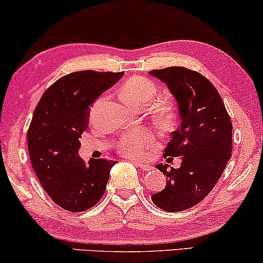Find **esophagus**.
Returning a JSON list of instances; mask_svg holds the SVG:
<instances>
[{"instance_id":"1","label":"esophagus","mask_w":263,"mask_h":263,"mask_svg":"<svg viewBox=\"0 0 263 263\" xmlns=\"http://www.w3.org/2000/svg\"><path fill=\"white\" fill-rule=\"evenodd\" d=\"M135 164L138 165V166L141 168L142 171H151L152 170V166H151L149 164H146V163H142V161H135Z\"/></svg>"}]
</instances>
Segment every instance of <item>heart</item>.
I'll list each match as a JSON object with an SVG mask.
<instances>
[{
    "label": "heart",
    "mask_w": 263,
    "mask_h": 263,
    "mask_svg": "<svg viewBox=\"0 0 263 263\" xmlns=\"http://www.w3.org/2000/svg\"><path fill=\"white\" fill-rule=\"evenodd\" d=\"M157 95V88L152 81L141 77H134L125 82L121 89L122 99L132 106L146 105ZM156 120L160 123H166L171 120L172 112L168 105H161L156 110ZM152 134L143 128H136L127 133L118 142V148L124 156L140 157L152 142Z\"/></svg>",
    "instance_id": "1"
}]
</instances>
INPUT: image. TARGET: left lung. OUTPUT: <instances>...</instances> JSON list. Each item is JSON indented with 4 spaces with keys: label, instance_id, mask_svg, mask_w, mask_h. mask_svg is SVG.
Returning a JSON list of instances; mask_svg holds the SVG:
<instances>
[{
    "label": "left lung",
    "instance_id": "1",
    "mask_svg": "<svg viewBox=\"0 0 263 263\" xmlns=\"http://www.w3.org/2000/svg\"><path fill=\"white\" fill-rule=\"evenodd\" d=\"M149 75L163 81L177 103L181 123L171 133L165 156L182 157L178 168L157 165L167 182L151 197L161 210L181 212L201 202L220 178L231 158L232 123L217 88L203 75L184 67Z\"/></svg>",
    "mask_w": 263,
    "mask_h": 263
}]
</instances>
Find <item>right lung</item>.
Listing matches in <instances>:
<instances>
[{"mask_svg":"<svg viewBox=\"0 0 263 263\" xmlns=\"http://www.w3.org/2000/svg\"><path fill=\"white\" fill-rule=\"evenodd\" d=\"M121 73L82 70L64 75L39 100L27 132L32 167L55 203L74 213L102 199L114 160L79 157L89 110L98 97L123 77Z\"/></svg>","mask_w":263,"mask_h":263,"instance_id":"add662e5","label":"right lung"}]
</instances>
